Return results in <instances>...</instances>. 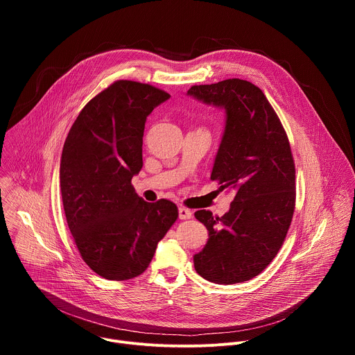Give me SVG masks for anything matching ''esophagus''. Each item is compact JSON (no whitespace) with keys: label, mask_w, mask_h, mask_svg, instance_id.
<instances>
[{"label":"esophagus","mask_w":355,"mask_h":355,"mask_svg":"<svg viewBox=\"0 0 355 355\" xmlns=\"http://www.w3.org/2000/svg\"><path fill=\"white\" fill-rule=\"evenodd\" d=\"M178 216H180V219H191L192 218V211L188 209V208L180 207L178 208Z\"/></svg>","instance_id":"1"}]
</instances>
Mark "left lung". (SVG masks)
<instances>
[{"label":"left lung","instance_id":"1","mask_svg":"<svg viewBox=\"0 0 355 355\" xmlns=\"http://www.w3.org/2000/svg\"><path fill=\"white\" fill-rule=\"evenodd\" d=\"M188 95L226 112L211 180L234 192L223 216L195 212L209 239L193 266L215 284L248 281L274 260L292 222L296 191L289 140L264 92L250 81L192 85Z\"/></svg>","mask_w":355,"mask_h":355}]
</instances>
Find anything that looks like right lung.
<instances>
[{
	"mask_svg": "<svg viewBox=\"0 0 355 355\" xmlns=\"http://www.w3.org/2000/svg\"><path fill=\"white\" fill-rule=\"evenodd\" d=\"M168 98L150 84L118 80L83 108L64 141L60 189L67 225L84 263L105 279L143 274L178 218L174 202L150 204L132 185L143 167L146 119Z\"/></svg>",
	"mask_w": 355,
	"mask_h": 355,
	"instance_id": "1",
	"label": "right lung"
}]
</instances>
